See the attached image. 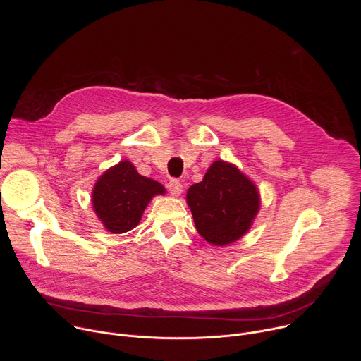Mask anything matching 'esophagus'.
<instances>
[{
	"label": "esophagus",
	"mask_w": 361,
	"mask_h": 361,
	"mask_svg": "<svg viewBox=\"0 0 361 361\" xmlns=\"http://www.w3.org/2000/svg\"><path fill=\"white\" fill-rule=\"evenodd\" d=\"M167 187H169L170 192H171L173 195H176V197H178V195L183 192V184H181L178 180H171Z\"/></svg>",
	"instance_id": "esophagus-1"
}]
</instances>
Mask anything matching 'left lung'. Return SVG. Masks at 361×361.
<instances>
[{
    "label": "left lung",
    "instance_id": "obj_1",
    "mask_svg": "<svg viewBox=\"0 0 361 361\" xmlns=\"http://www.w3.org/2000/svg\"><path fill=\"white\" fill-rule=\"evenodd\" d=\"M187 204L198 234L210 244L227 245L250 230L260 210V194L234 164L217 160L202 181L188 188Z\"/></svg>",
    "mask_w": 361,
    "mask_h": 361
}]
</instances>
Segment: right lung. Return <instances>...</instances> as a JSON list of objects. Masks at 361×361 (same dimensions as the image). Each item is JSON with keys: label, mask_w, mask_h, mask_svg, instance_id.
Listing matches in <instances>:
<instances>
[{"label": "right lung", "mask_w": 361, "mask_h": 361, "mask_svg": "<svg viewBox=\"0 0 361 361\" xmlns=\"http://www.w3.org/2000/svg\"><path fill=\"white\" fill-rule=\"evenodd\" d=\"M166 194V188L156 180L137 173L124 160L102 174L92 188V207L104 227L121 234L133 230L154 195Z\"/></svg>", "instance_id": "1"}]
</instances>
